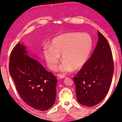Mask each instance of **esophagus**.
<instances>
[{
    "label": "esophagus",
    "instance_id": "1",
    "mask_svg": "<svg viewBox=\"0 0 122 122\" xmlns=\"http://www.w3.org/2000/svg\"><path fill=\"white\" fill-rule=\"evenodd\" d=\"M65 77H66V76H64V75H60L59 76L60 79H64V78H65Z\"/></svg>",
    "mask_w": 122,
    "mask_h": 122
}]
</instances>
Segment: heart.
I'll use <instances>...</instances> for the list:
<instances>
[{
	"label": "heart",
	"instance_id": "obj_1",
	"mask_svg": "<svg viewBox=\"0 0 122 122\" xmlns=\"http://www.w3.org/2000/svg\"><path fill=\"white\" fill-rule=\"evenodd\" d=\"M93 41L86 33L69 32L56 36L51 46L43 48V54L48 66L54 70L58 66L60 54L63 62L59 71L67 73L81 69L86 63L91 53Z\"/></svg>",
	"mask_w": 122,
	"mask_h": 122
}]
</instances>
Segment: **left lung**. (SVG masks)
Instances as JSON below:
<instances>
[{
  "mask_svg": "<svg viewBox=\"0 0 122 122\" xmlns=\"http://www.w3.org/2000/svg\"><path fill=\"white\" fill-rule=\"evenodd\" d=\"M97 34L98 41L93 54L73 77L77 101L91 107L102 102L107 96L114 72L110 46L99 31Z\"/></svg>",
  "mask_w": 122,
  "mask_h": 122,
  "instance_id": "8db88e82",
  "label": "left lung"
}]
</instances>
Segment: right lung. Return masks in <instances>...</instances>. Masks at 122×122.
<instances>
[{
	"label": "right lung",
	"instance_id": "obj_1",
	"mask_svg": "<svg viewBox=\"0 0 122 122\" xmlns=\"http://www.w3.org/2000/svg\"><path fill=\"white\" fill-rule=\"evenodd\" d=\"M36 58L30 56L26 46L18 42L10 54L9 72L22 100L36 110L45 111L55 103L58 81Z\"/></svg>",
	"mask_w": 122,
	"mask_h": 122
}]
</instances>
